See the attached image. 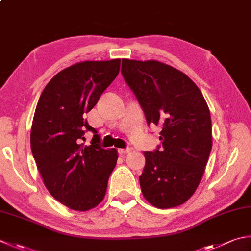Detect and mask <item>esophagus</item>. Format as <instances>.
Returning a JSON list of instances; mask_svg holds the SVG:
<instances>
[{
    "label": "esophagus",
    "mask_w": 251,
    "mask_h": 251,
    "mask_svg": "<svg viewBox=\"0 0 251 251\" xmlns=\"http://www.w3.org/2000/svg\"><path fill=\"white\" fill-rule=\"evenodd\" d=\"M130 152V149L127 148V149H119V153L120 155H125L127 153H129Z\"/></svg>",
    "instance_id": "34e87169"
}]
</instances>
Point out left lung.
Returning a JSON list of instances; mask_svg holds the SVG:
<instances>
[{
    "label": "left lung",
    "mask_w": 251,
    "mask_h": 251,
    "mask_svg": "<svg viewBox=\"0 0 251 251\" xmlns=\"http://www.w3.org/2000/svg\"><path fill=\"white\" fill-rule=\"evenodd\" d=\"M121 72L147 123L162 127L161 146L145 152L142 195L159 209L177 207L197 189L212 148L207 102L187 75L164 63L124 58Z\"/></svg>",
    "instance_id": "1"
}]
</instances>
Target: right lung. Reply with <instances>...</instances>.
<instances>
[{
    "label": "right lung",
    "mask_w": 251,
    "mask_h": 251,
    "mask_svg": "<svg viewBox=\"0 0 251 251\" xmlns=\"http://www.w3.org/2000/svg\"><path fill=\"white\" fill-rule=\"evenodd\" d=\"M120 58L74 64L44 88L34 112L30 145L43 183L54 198L70 209L87 211L105 196L117 150L100 146V136L86 113L119 75ZM86 131L95 133L83 145Z\"/></svg>",
    "instance_id": "1"
}]
</instances>
